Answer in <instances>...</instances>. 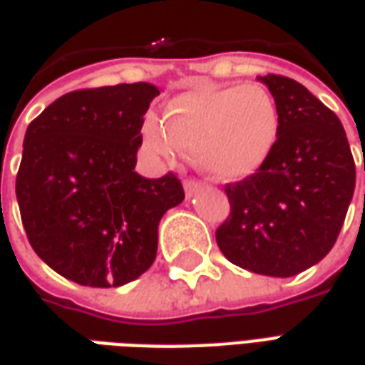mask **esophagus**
Here are the masks:
<instances>
[{
	"instance_id": "34e87169",
	"label": "esophagus",
	"mask_w": 365,
	"mask_h": 365,
	"mask_svg": "<svg viewBox=\"0 0 365 365\" xmlns=\"http://www.w3.org/2000/svg\"><path fill=\"white\" fill-rule=\"evenodd\" d=\"M183 190H185L187 199H191L193 195H197L199 191L203 190V185L199 182H195V180H185V182H183Z\"/></svg>"
}]
</instances>
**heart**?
Segmentation results:
<instances>
[{
	"mask_svg": "<svg viewBox=\"0 0 365 365\" xmlns=\"http://www.w3.org/2000/svg\"><path fill=\"white\" fill-rule=\"evenodd\" d=\"M168 125L144 123V143L164 158L180 150L195 156L217 182H240L260 170L279 136V107L266 88L201 86L168 103Z\"/></svg>",
	"mask_w": 365,
	"mask_h": 365,
	"instance_id": "heart-1",
	"label": "heart"
}]
</instances>
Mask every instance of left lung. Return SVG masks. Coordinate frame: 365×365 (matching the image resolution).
Wrapping results in <instances>:
<instances>
[{
    "label": "left lung",
    "mask_w": 365,
    "mask_h": 365,
    "mask_svg": "<svg viewBox=\"0 0 365 365\" xmlns=\"http://www.w3.org/2000/svg\"><path fill=\"white\" fill-rule=\"evenodd\" d=\"M258 82L279 107V136L256 174L225 187L230 215L217 229V245L238 268L291 277L336 242L356 166L340 119L305 86L275 74Z\"/></svg>",
    "instance_id": "1"
}]
</instances>
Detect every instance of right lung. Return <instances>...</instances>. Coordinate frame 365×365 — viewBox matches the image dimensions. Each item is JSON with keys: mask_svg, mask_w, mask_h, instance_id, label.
<instances>
[{"mask_svg": "<svg viewBox=\"0 0 365 365\" xmlns=\"http://www.w3.org/2000/svg\"><path fill=\"white\" fill-rule=\"evenodd\" d=\"M158 93L144 82L70 91L29 125L21 219L38 258L70 282L119 287L140 277L156 258L160 219L185 197L174 174L135 172Z\"/></svg>", "mask_w": 365, "mask_h": 365, "instance_id": "obj_1", "label": "right lung"}]
</instances>
